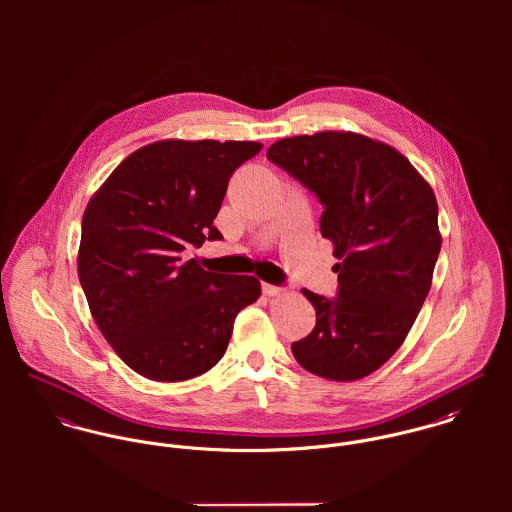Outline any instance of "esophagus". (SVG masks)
<instances>
[{
  "instance_id": "obj_1",
  "label": "esophagus",
  "mask_w": 512,
  "mask_h": 512,
  "mask_svg": "<svg viewBox=\"0 0 512 512\" xmlns=\"http://www.w3.org/2000/svg\"><path fill=\"white\" fill-rule=\"evenodd\" d=\"M262 292L266 293V295H278V293L284 292L282 288H278V286H274V284H262Z\"/></svg>"
}]
</instances>
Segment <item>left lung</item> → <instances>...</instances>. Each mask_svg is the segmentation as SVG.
<instances>
[{
    "label": "left lung",
    "mask_w": 512,
    "mask_h": 512,
    "mask_svg": "<svg viewBox=\"0 0 512 512\" xmlns=\"http://www.w3.org/2000/svg\"><path fill=\"white\" fill-rule=\"evenodd\" d=\"M266 157L323 205L319 228L341 260L335 297L303 290L317 323L293 357L329 380L363 378L398 351L430 292L441 248L434 191L402 153L351 132L286 138Z\"/></svg>",
    "instance_id": "8db88e82"
}]
</instances>
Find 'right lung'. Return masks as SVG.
I'll list each match as a JSON object with an SVG mask.
<instances>
[{
    "label": "right lung",
    "instance_id": "right-lung-1",
    "mask_svg": "<svg viewBox=\"0 0 512 512\" xmlns=\"http://www.w3.org/2000/svg\"><path fill=\"white\" fill-rule=\"evenodd\" d=\"M256 142H155L128 155L90 199L78 280L120 359L149 380L177 382L217 365L240 309L260 295L254 276L183 260L222 240L213 220L232 173Z\"/></svg>",
    "mask_w": 512,
    "mask_h": 512
}]
</instances>
